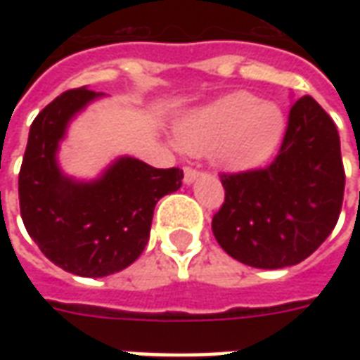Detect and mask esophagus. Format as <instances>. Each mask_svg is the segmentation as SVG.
<instances>
[{
    "label": "esophagus",
    "mask_w": 360,
    "mask_h": 360,
    "mask_svg": "<svg viewBox=\"0 0 360 360\" xmlns=\"http://www.w3.org/2000/svg\"><path fill=\"white\" fill-rule=\"evenodd\" d=\"M200 175H202V173L198 172V169H195V167H185V183H187V185L195 183Z\"/></svg>",
    "instance_id": "obj_1"
}]
</instances>
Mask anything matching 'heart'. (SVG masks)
<instances>
[{
	"label": "heart",
	"instance_id": "b5f03b06",
	"mask_svg": "<svg viewBox=\"0 0 360 360\" xmlns=\"http://www.w3.org/2000/svg\"><path fill=\"white\" fill-rule=\"evenodd\" d=\"M285 131L278 103L250 92H231L177 123L181 150L200 154L212 148L214 160L229 169H249L274 154Z\"/></svg>",
	"mask_w": 360,
	"mask_h": 360
}]
</instances>
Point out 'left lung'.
<instances>
[{
    "label": "left lung",
    "mask_w": 360,
    "mask_h": 360,
    "mask_svg": "<svg viewBox=\"0 0 360 360\" xmlns=\"http://www.w3.org/2000/svg\"><path fill=\"white\" fill-rule=\"evenodd\" d=\"M219 177L226 200L212 219L219 247L252 268L299 264L340 218L345 172L338 129L314 98L302 96L268 167Z\"/></svg>",
    "instance_id": "obj_1"
}]
</instances>
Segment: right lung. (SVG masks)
Returning <instances> with one entry per match:
<instances>
[{
    "mask_svg": "<svg viewBox=\"0 0 360 360\" xmlns=\"http://www.w3.org/2000/svg\"><path fill=\"white\" fill-rule=\"evenodd\" d=\"M100 92L67 90L30 125L19 173L20 218L46 258L82 278L121 271L141 257L158 200L181 187L183 169L119 158L96 181H75L58 165L69 121Z\"/></svg>",
    "mask_w": 360,
    "mask_h": 360,
    "instance_id": "right-lung-1",
    "label": "right lung"
}]
</instances>
